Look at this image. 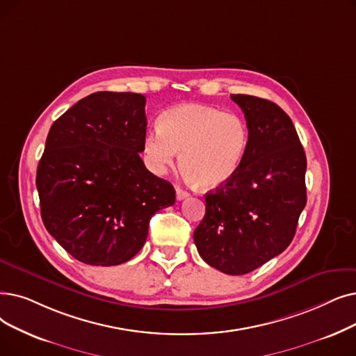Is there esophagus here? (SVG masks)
Wrapping results in <instances>:
<instances>
[{"instance_id":"esophagus-1","label":"esophagus","mask_w":356,"mask_h":356,"mask_svg":"<svg viewBox=\"0 0 356 356\" xmlns=\"http://www.w3.org/2000/svg\"><path fill=\"white\" fill-rule=\"evenodd\" d=\"M189 196V193L186 192V191H183L181 188H177L176 189V197H177V200H181V199H186Z\"/></svg>"}]
</instances>
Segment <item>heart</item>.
<instances>
[{"mask_svg":"<svg viewBox=\"0 0 356 356\" xmlns=\"http://www.w3.org/2000/svg\"><path fill=\"white\" fill-rule=\"evenodd\" d=\"M247 147L249 128L243 118L212 106L180 104L165 111L159 129L144 138V156L154 172L175 163L197 189L222 186L240 170Z\"/></svg>","mask_w":356,"mask_h":356,"instance_id":"obj_1","label":"heart"}]
</instances>
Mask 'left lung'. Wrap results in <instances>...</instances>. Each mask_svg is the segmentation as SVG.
Here are the masks:
<instances>
[{
  "label": "left lung",
  "mask_w": 356,
  "mask_h": 356,
  "mask_svg": "<svg viewBox=\"0 0 356 356\" xmlns=\"http://www.w3.org/2000/svg\"><path fill=\"white\" fill-rule=\"evenodd\" d=\"M244 113L249 147L237 175L205 195L193 240L207 264L244 275L281 254L307 204V159L291 118L273 102L231 95Z\"/></svg>",
  "instance_id": "obj_1"
}]
</instances>
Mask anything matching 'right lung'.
I'll return each mask as SVG.
<instances>
[{
    "label": "right lung",
    "instance_id": "right-lung-1",
    "mask_svg": "<svg viewBox=\"0 0 356 356\" xmlns=\"http://www.w3.org/2000/svg\"><path fill=\"white\" fill-rule=\"evenodd\" d=\"M145 134V97L113 91L76 102L49 129L36 173L42 221L83 264H125L151 216L176 202L172 183L140 157Z\"/></svg>",
    "mask_w": 356,
    "mask_h": 356
}]
</instances>
